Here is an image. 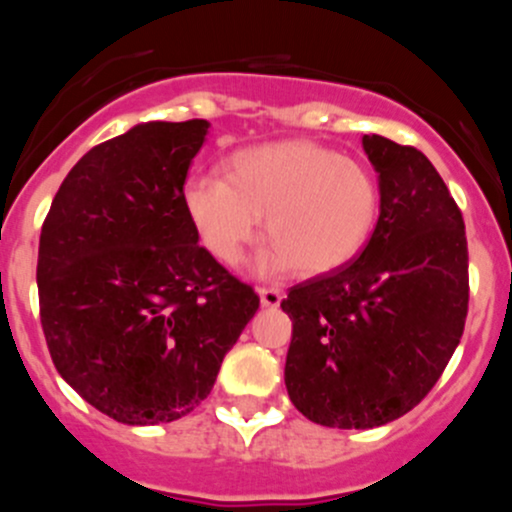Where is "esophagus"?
<instances>
[{
	"instance_id": "esophagus-1",
	"label": "esophagus",
	"mask_w": 512,
	"mask_h": 512,
	"mask_svg": "<svg viewBox=\"0 0 512 512\" xmlns=\"http://www.w3.org/2000/svg\"><path fill=\"white\" fill-rule=\"evenodd\" d=\"M258 296H261V306H268V308H276L278 303L283 301V293L278 291V288H271V286L258 288Z\"/></svg>"
}]
</instances>
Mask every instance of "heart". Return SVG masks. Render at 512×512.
Returning a JSON list of instances; mask_svg holds the SVG:
<instances>
[{"instance_id": "1", "label": "heart", "mask_w": 512, "mask_h": 512, "mask_svg": "<svg viewBox=\"0 0 512 512\" xmlns=\"http://www.w3.org/2000/svg\"><path fill=\"white\" fill-rule=\"evenodd\" d=\"M184 209L216 261L236 266L266 216L273 241L261 256L263 271L298 266L318 276L366 249L381 214V186L361 161L288 139L236 151L224 179L191 176Z\"/></svg>"}]
</instances>
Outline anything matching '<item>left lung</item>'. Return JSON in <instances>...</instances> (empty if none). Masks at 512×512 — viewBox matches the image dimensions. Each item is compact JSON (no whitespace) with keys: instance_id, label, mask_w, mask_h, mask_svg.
<instances>
[{"instance_id":"obj_1","label":"left lung","mask_w":512,"mask_h":512,"mask_svg":"<svg viewBox=\"0 0 512 512\" xmlns=\"http://www.w3.org/2000/svg\"><path fill=\"white\" fill-rule=\"evenodd\" d=\"M381 214L361 256L298 283L286 391L328 428H376L428 396L463 336L468 241L458 204L413 146L363 136Z\"/></svg>"}]
</instances>
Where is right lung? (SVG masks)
<instances>
[{
    "label": "right lung",
    "instance_id": "1",
    "mask_svg": "<svg viewBox=\"0 0 512 512\" xmlns=\"http://www.w3.org/2000/svg\"><path fill=\"white\" fill-rule=\"evenodd\" d=\"M209 121H146L86 151L39 236V316L59 376L126 426L171 423L214 388L258 311L184 209Z\"/></svg>",
    "mask_w": 512,
    "mask_h": 512
}]
</instances>
